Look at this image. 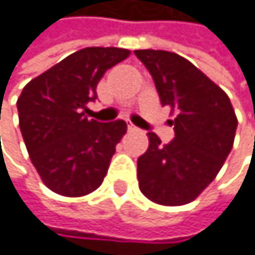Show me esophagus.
<instances>
[{
	"instance_id": "1",
	"label": "esophagus",
	"mask_w": 255,
	"mask_h": 255,
	"mask_svg": "<svg viewBox=\"0 0 255 255\" xmlns=\"http://www.w3.org/2000/svg\"><path fill=\"white\" fill-rule=\"evenodd\" d=\"M136 130H138V128H136V127H134L133 124L128 125V131H136Z\"/></svg>"
}]
</instances>
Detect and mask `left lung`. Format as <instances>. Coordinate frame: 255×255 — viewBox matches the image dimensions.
<instances>
[{
  "label": "left lung",
  "mask_w": 255,
  "mask_h": 255,
  "mask_svg": "<svg viewBox=\"0 0 255 255\" xmlns=\"http://www.w3.org/2000/svg\"><path fill=\"white\" fill-rule=\"evenodd\" d=\"M155 84L162 106L176 117L168 144L149 131V147L138 158L139 190L149 200L190 203L213 182L229 157L237 131L230 98L189 60L166 50H134Z\"/></svg>",
  "instance_id": "1"
}]
</instances>
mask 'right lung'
Returning a JSON list of instances; mask_svg holds the SVG:
<instances>
[{
	"label": "right lung",
	"mask_w": 255,
	"mask_h": 255,
	"mask_svg": "<svg viewBox=\"0 0 255 255\" xmlns=\"http://www.w3.org/2000/svg\"><path fill=\"white\" fill-rule=\"evenodd\" d=\"M130 55L119 47H87L71 53L30 81L17 100L20 131L44 184L65 197L97 190L108 173L125 121L98 122L84 114L97 84Z\"/></svg>",
	"instance_id": "obj_1"
}]
</instances>
